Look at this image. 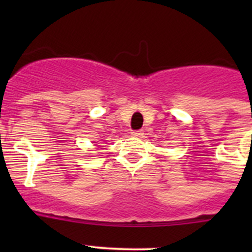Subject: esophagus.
<instances>
[{
  "label": "esophagus",
  "instance_id": "obj_1",
  "mask_svg": "<svg viewBox=\"0 0 252 252\" xmlns=\"http://www.w3.org/2000/svg\"><path fill=\"white\" fill-rule=\"evenodd\" d=\"M131 135L135 136V138H142V135H144V130H135L131 133Z\"/></svg>",
  "mask_w": 252,
  "mask_h": 252
}]
</instances>
